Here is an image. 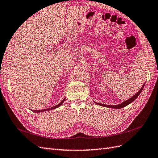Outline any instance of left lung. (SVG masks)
I'll return each instance as SVG.
<instances>
[{"label": "left lung", "instance_id": "8db88e82", "mask_svg": "<svg viewBox=\"0 0 158 158\" xmlns=\"http://www.w3.org/2000/svg\"><path fill=\"white\" fill-rule=\"evenodd\" d=\"M145 86V84H143V86H142V87L141 88V89L139 90V92H137V94H135L133 97H132L131 98H130L129 99L127 100V101H125V102H122L121 104H119V105H104V104H100V103H98V102H96V104L97 105H98L100 106H105V107H109V108H113V109H121V108H123V107L127 106L128 105H129L130 103H131L132 102H133L138 97H139V95L140 94V93L141 92V91L143 90V87Z\"/></svg>", "mask_w": 158, "mask_h": 158}]
</instances>
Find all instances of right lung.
Masks as SVG:
<instances>
[{"instance_id": "add662e5", "label": "right lung", "mask_w": 158, "mask_h": 158, "mask_svg": "<svg viewBox=\"0 0 158 158\" xmlns=\"http://www.w3.org/2000/svg\"><path fill=\"white\" fill-rule=\"evenodd\" d=\"M64 101H65V98H64V99L63 100V101H61L60 103H59L58 105H56V106H52V108H49V109H42V110H32V111H33V112L38 113H41V112H44V111H46V110H50L55 109L57 108V107H59V106H60L61 105H62V103L64 102Z\"/></svg>"}]
</instances>
